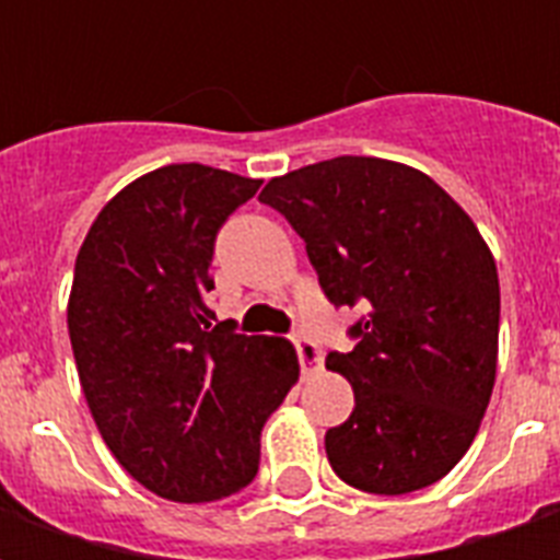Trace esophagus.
<instances>
[{
  "mask_svg": "<svg viewBox=\"0 0 560 560\" xmlns=\"http://www.w3.org/2000/svg\"><path fill=\"white\" fill-rule=\"evenodd\" d=\"M293 348H296V357H300V365H303V372H315L324 363V353L317 348L315 341L308 339V336H296L293 339Z\"/></svg>",
  "mask_w": 560,
  "mask_h": 560,
  "instance_id": "34e87169",
  "label": "esophagus"
}]
</instances>
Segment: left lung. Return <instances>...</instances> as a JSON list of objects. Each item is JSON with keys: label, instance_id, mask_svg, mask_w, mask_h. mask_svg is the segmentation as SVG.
<instances>
[{"label": "left lung", "instance_id": "obj_1", "mask_svg": "<svg viewBox=\"0 0 560 560\" xmlns=\"http://www.w3.org/2000/svg\"><path fill=\"white\" fill-rule=\"evenodd\" d=\"M260 203L303 236L332 305L369 312L327 369L353 411L327 432L341 480L372 494L432 486L468 453L492 399L501 288L489 245L441 185L408 164L339 155L269 179Z\"/></svg>", "mask_w": 560, "mask_h": 560}]
</instances>
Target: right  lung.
<instances>
[{"label": "right lung", "instance_id": "obj_1", "mask_svg": "<svg viewBox=\"0 0 560 560\" xmlns=\"http://www.w3.org/2000/svg\"><path fill=\"white\" fill-rule=\"evenodd\" d=\"M257 188L159 167L98 212L74 264L68 336L92 420L140 486L179 504L255 480L260 429L300 377L291 341L240 336L209 308L215 236Z\"/></svg>", "mask_w": 560, "mask_h": 560}]
</instances>
